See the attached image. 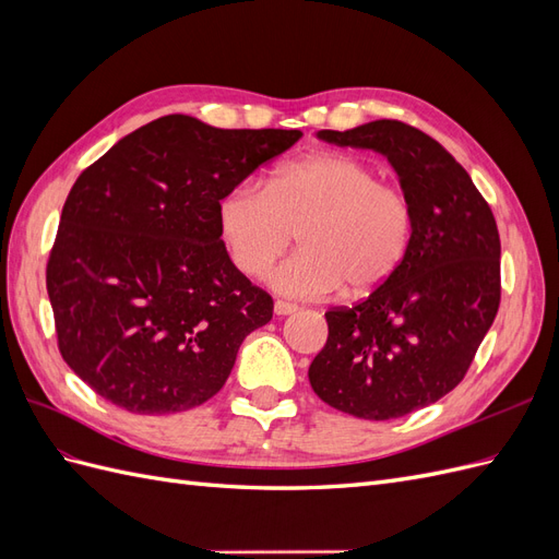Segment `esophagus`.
Segmentation results:
<instances>
[{
    "label": "esophagus",
    "instance_id": "1",
    "mask_svg": "<svg viewBox=\"0 0 559 559\" xmlns=\"http://www.w3.org/2000/svg\"><path fill=\"white\" fill-rule=\"evenodd\" d=\"M296 310H298L296 302H289V300H275V314H280V317L294 314Z\"/></svg>",
    "mask_w": 559,
    "mask_h": 559
}]
</instances>
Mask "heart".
Segmentation results:
<instances>
[{"label": "heart", "instance_id": "obj_1", "mask_svg": "<svg viewBox=\"0 0 559 559\" xmlns=\"http://www.w3.org/2000/svg\"><path fill=\"white\" fill-rule=\"evenodd\" d=\"M233 265L259 277L292 245L300 249L270 275L280 294L324 298L347 286L378 292L408 257L415 233L411 198L352 156H310L280 165L265 189L242 181L216 205Z\"/></svg>", "mask_w": 559, "mask_h": 559}]
</instances>
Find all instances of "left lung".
I'll use <instances>...</instances> for the list:
<instances>
[{"label":"left lung","mask_w":559,"mask_h":559,"mask_svg":"<svg viewBox=\"0 0 559 559\" xmlns=\"http://www.w3.org/2000/svg\"><path fill=\"white\" fill-rule=\"evenodd\" d=\"M337 146L380 151L415 210L399 273L352 308L326 312L329 341L310 366L314 394L364 419H394L460 384L501 300L495 214L468 173L427 132L380 118L345 132Z\"/></svg>","instance_id":"left-lung-1"}]
</instances>
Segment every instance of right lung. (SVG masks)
I'll return each instance as SVG.
<instances>
[{"label":"right lung","instance_id":"1","mask_svg":"<svg viewBox=\"0 0 559 559\" xmlns=\"http://www.w3.org/2000/svg\"><path fill=\"white\" fill-rule=\"evenodd\" d=\"M300 130L156 118L79 175L46 263L58 349L95 394L138 415L191 411L230 376L273 296L233 265L216 205Z\"/></svg>","mask_w":559,"mask_h":559}]
</instances>
